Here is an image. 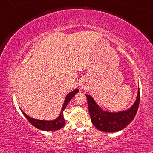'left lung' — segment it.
<instances>
[{
	"instance_id": "left-lung-1",
	"label": "left lung",
	"mask_w": 153,
	"mask_h": 153,
	"mask_svg": "<svg viewBox=\"0 0 153 153\" xmlns=\"http://www.w3.org/2000/svg\"><path fill=\"white\" fill-rule=\"evenodd\" d=\"M92 123L98 130L114 132L122 130L133 120L137 114L140 102V91H138L137 100L130 108L123 111L111 113L103 111L91 95H85Z\"/></svg>"
}]
</instances>
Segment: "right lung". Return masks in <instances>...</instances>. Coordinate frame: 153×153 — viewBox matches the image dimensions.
Segmentation results:
<instances>
[{
  "label": "right lung",
  "instance_id": "1",
  "mask_svg": "<svg viewBox=\"0 0 153 153\" xmlns=\"http://www.w3.org/2000/svg\"><path fill=\"white\" fill-rule=\"evenodd\" d=\"M77 93H79V89L74 90V91L71 92V93H69L68 95L66 96L65 99V101H64L63 106H62V107L61 112H60L59 116L53 120L47 121V120H37V119L30 118V116H28V115H26L24 112H23L22 111L23 113V114L24 115V116L26 118L27 120H28L29 122L33 125V126L36 127V128L41 129V130H45V131L58 130V129H61L62 127L64 126V125L65 124V121L63 114H62L63 111L65 110V108H66L67 105H68L70 100H72V98L74 97Z\"/></svg>",
  "mask_w": 153,
  "mask_h": 153
}]
</instances>
